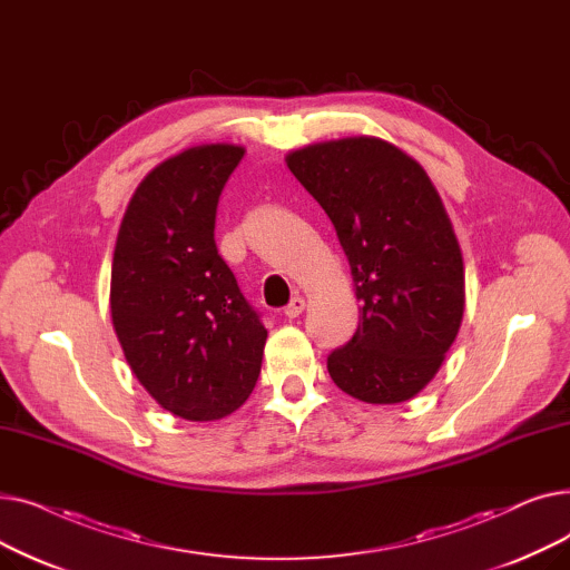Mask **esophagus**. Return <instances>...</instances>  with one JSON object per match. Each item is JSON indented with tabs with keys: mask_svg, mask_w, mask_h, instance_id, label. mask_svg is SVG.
<instances>
[{
	"mask_svg": "<svg viewBox=\"0 0 570 570\" xmlns=\"http://www.w3.org/2000/svg\"><path fill=\"white\" fill-rule=\"evenodd\" d=\"M303 312H305V301H303L301 295H295L293 301L286 305V309H284V316H286V318H297V316H301Z\"/></svg>",
	"mask_w": 570,
	"mask_h": 570,
	"instance_id": "1",
	"label": "esophagus"
}]
</instances>
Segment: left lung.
<instances>
[{"label":"left lung","instance_id":"left-lung-1","mask_svg":"<svg viewBox=\"0 0 570 570\" xmlns=\"http://www.w3.org/2000/svg\"><path fill=\"white\" fill-rule=\"evenodd\" d=\"M286 164L331 217L361 301L357 331L327 355V372L367 404L415 397L464 314L462 252L432 179L374 136L314 142Z\"/></svg>","mask_w":570,"mask_h":570}]
</instances>
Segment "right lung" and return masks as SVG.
<instances>
[{
    "mask_svg": "<svg viewBox=\"0 0 570 570\" xmlns=\"http://www.w3.org/2000/svg\"><path fill=\"white\" fill-rule=\"evenodd\" d=\"M245 147L185 149L138 185L117 233L110 314L145 391L194 423L243 406L261 374L267 331L217 252L224 185Z\"/></svg>",
    "mask_w": 570,
    "mask_h": 570,
    "instance_id": "1",
    "label": "right lung"
}]
</instances>
